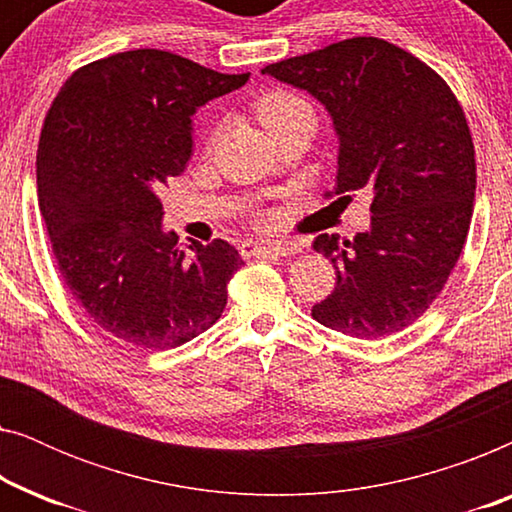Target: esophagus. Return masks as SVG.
<instances>
[{
	"label": "esophagus",
	"mask_w": 512,
	"mask_h": 512,
	"mask_svg": "<svg viewBox=\"0 0 512 512\" xmlns=\"http://www.w3.org/2000/svg\"><path fill=\"white\" fill-rule=\"evenodd\" d=\"M300 251L296 240H272V242H244V256H293Z\"/></svg>",
	"instance_id": "34e87169"
}]
</instances>
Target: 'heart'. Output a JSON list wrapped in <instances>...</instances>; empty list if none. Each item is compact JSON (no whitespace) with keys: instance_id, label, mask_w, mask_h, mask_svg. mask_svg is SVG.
<instances>
[{"instance_id":"heart-1","label":"heart","mask_w":512,"mask_h":512,"mask_svg":"<svg viewBox=\"0 0 512 512\" xmlns=\"http://www.w3.org/2000/svg\"><path fill=\"white\" fill-rule=\"evenodd\" d=\"M300 107H307V102L300 100L298 95L289 93V90H270V93H265L256 102V116L265 128L272 130L277 123H282L286 116Z\"/></svg>"}]
</instances>
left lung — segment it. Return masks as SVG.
I'll return each instance as SVG.
<instances>
[{"mask_svg":"<svg viewBox=\"0 0 512 512\" xmlns=\"http://www.w3.org/2000/svg\"><path fill=\"white\" fill-rule=\"evenodd\" d=\"M263 74L307 90L331 114L335 195L373 198L366 233L314 240L338 282L312 317L363 340L403 331L443 291L471 226L475 149L457 95L426 62L377 37L272 62Z\"/></svg>","mask_w":512,"mask_h":512,"instance_id":"obj_1","label":"left lung"}]
</instances>
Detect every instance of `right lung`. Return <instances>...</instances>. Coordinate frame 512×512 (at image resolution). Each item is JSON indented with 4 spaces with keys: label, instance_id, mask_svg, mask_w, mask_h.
I'll list each match as a JSON object with an SVG mask.
<instances>
[{
    "label": "right lung",
    "instance_id": "add662e5",
    "mask_svg": "<svg viewBox=\"0 0 512 512\" xmlns=\"http://www.w3.org/2000/svg\"><path fill=\"white\" fill-rule=\"evenodd\" d=\"M249 74L137 48L83 65L44 118L39 207L69 293L102 331L172 349L216 324L242 265L226 240L163 233L160 193L191 158V116Z\"/></svg>",
    "mask_w": 512,
    "mask_h": 512
}]
</instances>
